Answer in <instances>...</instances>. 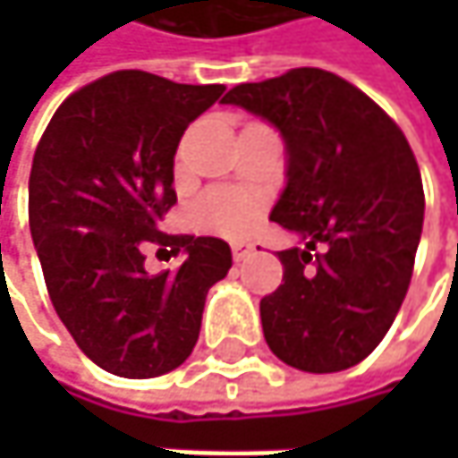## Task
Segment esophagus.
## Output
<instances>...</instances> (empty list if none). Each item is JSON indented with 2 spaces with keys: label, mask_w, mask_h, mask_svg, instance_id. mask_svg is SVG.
<instances>
[{
  "label": "esophagus",
  "mask_w": 458,
  "mask_h": 458,
  "mask_svg": "<svg viewBox=\"0 0 458 458\" xmlns=\"http://www.w3.org/2000/svg\"><path fill=\"white\" fill-rule=\"evenodd\" d=\"M251 251H254V243H251V241H233V259H235V262L246 259Z\"/></svg>",
  "instance_id": "1"
}]
</instances>
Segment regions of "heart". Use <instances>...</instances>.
I'll return each instance as SVG.
<instances>
[{"label":"heart","mask_w":458,"mask_h":458,"mask_svg":"<svg viewBox=\"0 0 458 458\" xmlns=\"http://www.w3.org/2000/svg\"><path fill=\"white\" fill-rule=\"evenodd\" d=\"M262 215V201L238 191H217L209 193L201 204V217L209 228L225 235H241L257 225Z\"/></svg>","instance_id":"b5f03b06"}]
</instances>
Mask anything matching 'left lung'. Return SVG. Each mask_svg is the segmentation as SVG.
<instances>
[{"label": "left lung", "instance_id": "1", "mask_svg": "<svg viewBox=\"0 0 458 458\" xmlns=\"http://www.w3.org/2000/svg\"><path fill=\"white\" fill-rule=\"evenodd\" d=\"M223 103L281 132L286 188L270 220L305 243L278 251L284 284L259 302L265 342L300 371H344L385 339L411 284L424 223L411 145L369 95L320 68L238 84Z\"/></svg>", "mask_w": 458, "mask_h": 458}]
</instances>
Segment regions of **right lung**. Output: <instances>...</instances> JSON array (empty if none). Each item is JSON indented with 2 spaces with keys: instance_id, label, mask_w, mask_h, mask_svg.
I'll return each instance as SVG.
<instances>
[{
  "instance_id": "right-lung-1",
  "label": "right lung",
  "mask_w": 458,
  "mask_h": 458,
  "mask_svg": "<svg viewBox=\"0 0 458 458\" xmlns=\"http://www.w3.org/2000/svg\"><path fill=\"white\" fill-rule=\"evenodd\" d=\"M223 84H177L145 71L108 73L55 111L29 180V225L55 313L108 374L161 377L193 352L207 292L228 276L223 238L169 235L174 153ZM148 242L186 251L148 276Z\"/></svg>"
}]
</instances>
